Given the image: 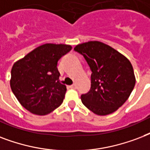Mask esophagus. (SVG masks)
<instances>
[{"label":"esophagus","mask_w":150,"mask_h":150,"mask_svg":"<svg viewBox=\"0 0 150 150\" xmlns=\"http://www.w3.org/2000/svg\"><path fill=\"white\" fill-rule=\"evenodd\" d=\"M70 88H74V89H76V84H75V83H74V84H72V85L70 86Z\"/></svg>","instance_id":"34e87169"}]
</instances>
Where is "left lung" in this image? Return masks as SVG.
<instances>
[{
	"mask_svg": "<svg viewBox=\"0 0 150 150\" xmlns=\"http://www.w3.org/2000/svg\"><path fill=\"white\" fill-rule=\"evenodd\" d=\"M91 71V88L81 95L86 107L97 115L112 113L127 101L135 84L128 59L107 45L89 41L76 45Z\"/></svg>",
	"mask_w": 150,
	"mask_h": 150,
	"instance_id": "obj_1",
	"label": "left lung"
}]
</instances>
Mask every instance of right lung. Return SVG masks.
I'll return each instance as SVG.
<instances>
[{
	"label": "right lung",
	"instance_id": "obj_1",
	"mask_svg": "<svg viewBox=\"0 0 150 150\" xmlns=\"http://www.w3.org/2000/svg\"><path fill=\"white\" fill-rule=\"evenodd\" d=\"M70 45L45 44L18 60L11 71V88L21 105L33 114L46 115L61 105L67 87L59 81L58 61Z\"/></svg>",
	"mask_w": 150,
	"mask_h": 150
}]
</instances>
